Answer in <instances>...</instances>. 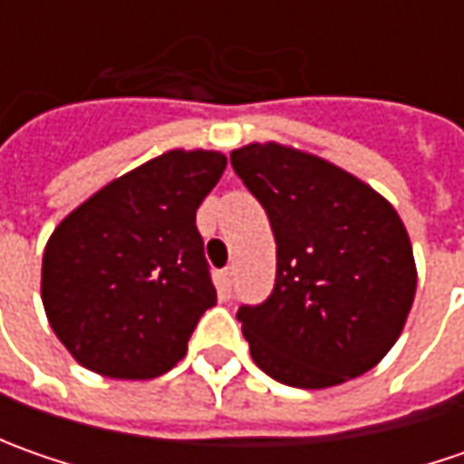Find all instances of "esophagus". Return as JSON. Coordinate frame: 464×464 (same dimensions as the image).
<instances>
[{
    "mask_svg": "<svg viewBox=\"0 0 464 464\" xmlns=\"http://www.w3.org/2000/svg\"><path fill=\"white\" fill-rule=\"evenodd\" d=\"M232 276H235L232 268H222V271L217 274V286H219L222 295H229V292H232Z\"/></svg>",
    "mask_w": 464,
    "mask_h": 464,
    "instance_id": "esophagus-1",
    "label": "esophagus"
}]
</instances>
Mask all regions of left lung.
I'll return each instance as SVG.
<instances>
[{"label": "left lung", "mask_w": 464, "mask_h": 464, "mask_svg": "<svg viewBox=\"0 0 464 464\" xmlns=\"http://www.w3.org/2000/svg\"><path fill=\"white\" fill-rule=\"evenodd\" d=\"M276 237V284L237 320L278 382L325 390L369 372L401 338L419 271L408 229L374 188L278 141L232 150Z\"/></svg>", "instance_id": "left-lung-1"}]
</instances>
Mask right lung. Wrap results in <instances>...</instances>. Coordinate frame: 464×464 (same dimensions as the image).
Listing matches in <instances>:
<instances>
[{
  "instance_id": "add662e5",
  "label": "right lung",
  "mask_w": 464,
  "mask_h": 464,
  "mask_svg": "<svg viewBox=\"0 0 464 464\" xmlns=\"http://www.w3.org/2000/svg\"><path fill=\"white\" fill-rule=\"evenodd\" d=\"M227 157L169 150L82 201L51 232L41 299L51 328L84 369L154 380L188 351L217 304L196 208Z\"/></svg>"
}]
</instances>
